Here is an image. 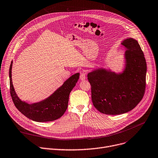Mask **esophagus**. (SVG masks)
Segmentation results:
<instances>
[{"label": "esophagus", "mask_w": 158, "mask_h": 158, "mask_svg": "<svg viewBox=\"0 0 158 158\" xmlns=\"http://www.w3.org/2000/svg\"><path fill=\"white\" fill-rule=\"evenodd\" d=\"M86 73L84 72H82L80 74V79L81 81H84L86 79Z\"/></svg>", "instance_id": "34e87169"}]
</instances>
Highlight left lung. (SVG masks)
I'll return each mask as SVG.
<instances>
[{"instance_id":"obj_1","label":"left lung","mask_w":158,"mask_h":158,"mask_svg":"<svg viewBox=\"0 0 158 158\" xmlns=\"http://www.w3.org/2000/svg\"><path fill=\"white\" fill-rule=\"evenodd\" d=\"M121 44L126 51L120 72L101 66L88 73L93 104L106 114H121L131 111L142 100L145 89L147 63L138 41L130 37Z\"/></svg>"}]
</instances>
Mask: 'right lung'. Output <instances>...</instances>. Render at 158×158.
I'll use <instances>...</instances> for the list:
<instances>
[{
	"label": "right lung",
	"mask_w": 158,
	"mask_h": 158,
	"mask_svg": "<svg viewBox=\"0 0 158 158\" xmlns=\"http://www.w3.org/2000/svg\"><path fill=\"white\" fill-rule=\"evenodd\" d=\"M12 65L11 62L9 76L10 94L15 106L28 118L38 122L54 121L60 118L68 107L69 95L76 85L79 78V73H76L66 79L55 92L44 100L29 104L18 97L12 82Z\"/></svg>",
	"instance_id": "obj_1"
}]
</instances>
